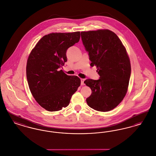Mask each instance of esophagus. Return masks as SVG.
<instances>
[{
    "mask_svg": "<svg viewBox=\"0 0 156 156\" xmlns=\"http://www.w3.org/2000/svg\"><path fill=\"white\" fill-rule=\"evenodd\" d=\"M81 81L82 85H84V81H85V80L84 79H81Z\"/></svg>",
    "mask_w": 156,
    "mask_h": 156,
    "instance_id": "1",
    "label": "esophagus"
}]
</instances>
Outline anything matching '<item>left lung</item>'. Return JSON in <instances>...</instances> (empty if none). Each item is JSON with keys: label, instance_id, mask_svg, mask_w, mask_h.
I'll use <instances>...</instances> for the list:
<instances>
[{"label": "left lung", "instance_id": "left-lung-1", "mask_svg": "<svg viewBox=\"0 0 156 156\" xmlns=\"http://www.w3.org/2000/svg\"><path fill=\"white\" fill-rule=\"evenodd\" d=\"M82 41L88 52L90 66H97L100 78L86 80L92 90L86 101L89 107L100 112L116 108L125 97L131 66L125 46L118 36L108 29L82 31Z\"/></svg>", "mask_w": 156, "mask_h": 156}]
</instances>
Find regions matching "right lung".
Here are the masks:
<instances>
[{"mask_svg":"<svg viewBox=\"0 0 156 156\" xmlns=\"http://www.w3.org/2000/svg\"><path fill=\"white\" fill-rule=\"evenodd\" d=\"M80 38V31L52 33L42 37L30 52L26 66L29 89L37 103L48 111L67 107L81 85L77 76L60 69L67 61V49Z\"/></svg>","mask_w":156,"mask_h":156,"instance_id":"obj_1","label":"right lung"}]
</instances>
